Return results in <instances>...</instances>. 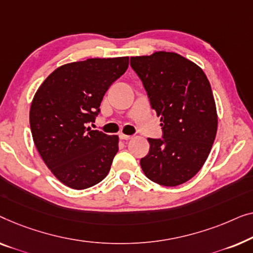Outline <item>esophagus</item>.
<instances>
[{
  "label": "esophagus",
  "instance_id": "1",
  "mask_svg": "<svg viewBox=\"0 0 253 253\" xmlns=\"http://www.w3.org/2000/svg\"><path fill=\"white\" fill-rule=\"evenodd\" d=\"M119 137L122 138V140H125V141H127V140H130V138H131L130 135H126V134H120V135H119Z\"/></svg>",
  "mask_w": 253,
  "mask_h": 253
}]
</instances>
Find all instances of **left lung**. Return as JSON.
<instances>
[{
	"instance_id": "left-lung-1",
	"label": "left lung",
	"mask_w": 253,
	"mask_h": 253,
	"mask_svg": "<svg viewBox=\"0 0 253 253\" xmlns=\"http://www.w3.org/2000/svg\"><path fill=\"white\" fill-rule=\"evenodd\" d=\"M151 108L161 118L162 138H148L140 161L145 176L166 187L190 180L202 169L214 142L218 117L211 84L196 64L175 52L130 57Z\"/></svg>"
}]
</instances>
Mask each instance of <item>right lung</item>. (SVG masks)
I'll return each instance as SVG.
<instances>
[{
    "mask_svg": "<svg viewBox=\"0 0 253 253\" xmlns=\"http://www.w3.org/2000/svg\"><path fill=\"white\" fill-rule=\"evenodd\" d=\"M128 57L89 58L58 67L35 94L30 111L39 154L65 186L83 190L108 175L118 136L91 130L109 87L126 72Z\"/></svg>",
    "mask_w": 253,
    "mask_h": 253,
    "instance_id": "1",
    "label": "right lung"
}]
</instances>
